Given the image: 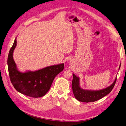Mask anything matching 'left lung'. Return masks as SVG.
I'll return each instance as SVG.
<instances>
[{
    "mask_svg": "<svg viewBox=\"0 0 126 126\" xmlns=\"http://www.w3.org/2000/svg\"><path fill=\"white\" fill-rule=\"evenodd\" d=\"M120 66L121 64H120L119 70L120 69ZM73 79L71 85L74 96L78 101L86 103L97 101L109 94L114 87L117 80L116 77L110 86L102 90L93 91L82 89L80 86L79 78L77 77L74 74H73Z\"/></svg>",
    "mask_w": 126,
    "mask_h": 126,
    "instance_id": "8db88e82",
    "label": "left lung"
}]
</instances>
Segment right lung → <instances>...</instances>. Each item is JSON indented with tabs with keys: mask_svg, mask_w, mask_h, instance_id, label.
Listing matches in <instances>:
<instances>
[{
	"mask_svg": "<svg viewBox=\"0 0 126 126\" xmlns=\"http://www.w3.org/2000/svg\"><path fill=\"white\" fill-rule=\"evenodd\" d=\"M16 38L10 50L7 64L11 83L18 92L32 97L43 96L50 90L55 77L64 68V63L46 67L36 71H19L13 59Z\"/></svg>",
	"mask_w": 126,
	"mask_h": 126,
	"instance_id": "right-lung-1",
	"label": "right lung"
}]
</instances>
